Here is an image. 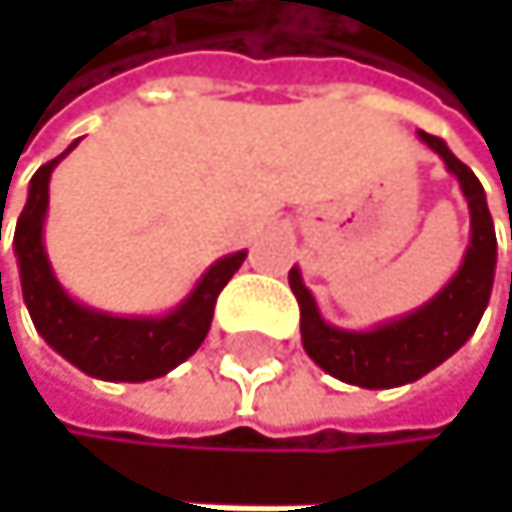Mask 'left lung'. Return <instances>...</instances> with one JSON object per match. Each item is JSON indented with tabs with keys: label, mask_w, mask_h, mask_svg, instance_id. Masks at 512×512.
I'll list each match as a JSON object with an SVG mask.
<instances>
[{
	"label": "left lung",
	"mask_w": 512,
	"mask_h": 512,
	"mask_svg": "<svg viewBox=\"0 0 512 512\" xmlns=\"http://www.w3.org/2000/svg\"><path fill=\"white\" fill-rule=\"evenodd\" d=\"M418 137L433 153H439L470 205V245L464 251V264L442 285V291L399 319L381 322L368 331H353L325 322L301 279V270H288V285L301 304V341L307 356L331 378L365 390L411 384L448 356H455L476 331L491 298V285H495L498 239L479 178L448 150L442 137L427 131H418Z\"/></svg>",
	"instance_id": "left-lung-1"
}]
</instances>
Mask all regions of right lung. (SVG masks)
I'll return each mask as SVG.
<instances>
[{
	"label": "right lung",
	"instance_id": "add662e5",
	"mask_svg": "<svg viewBox=\"0 0 512 512\" xmlns=\"http://www.w3.org/2000/svg\"><path fill=\"white\" fill-rule=\"evenodd\" d=\"M76 144L79 141H73L61 156L45 162L33 174L27 205L14 227V254L17 270H21L24 304L45 344L85 375L125 384L162 378L199 350L211 328L218 294L242 267L248 251H233L227 258L214 261L187 298L162 316H113L79 304L57 282L42 239L51 171Z\"/></svg>",
	"mask_w": 512,
	"mask_h": 512
}]
</instances>
